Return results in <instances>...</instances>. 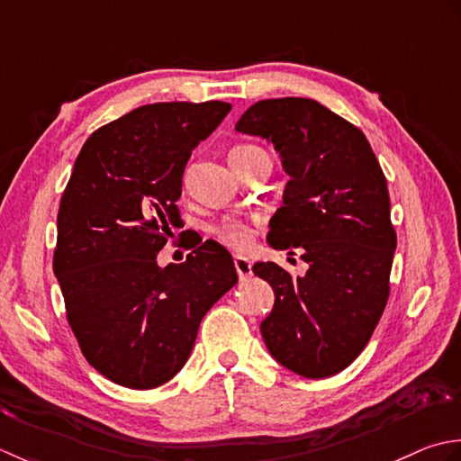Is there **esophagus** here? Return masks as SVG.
Returning <instances> with one entry per match:
<instances>
[{"instance_id": "obj_1", "label": "esophagus", "mask_w": 461, "mask_h": 461, "mask_svg": "<svg viewBox=\"0 0 461 461\" xmlns=\"http://www.w3.org/2000/svg\"><path fill=\"white\" fill-rule=\"evenodd\" d=\"M234 268H237V272H239V278H240V280L249 278V276L252 275V265H250V260H249V258H244V257H234Z\"/></svg>"}]
</instances>
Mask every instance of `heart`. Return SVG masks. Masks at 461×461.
<instances>
[{
	"instance_id": "obj_1",
	"label": "heart",
	"mask_w": 461,
	"mask_h": 461,
	"mask_svg": "<svg viewBox=\"0 0 461 461\" xmlns=\"http://www.w3.org/2000/svg\"><path fill=\"white\" fill-rule=\"evenodd\" d=\"M255 153H265L262 149L258 147H239L234 149L230 158H237V157H249V155H255ZM258 219L255 221H249V219H227L222 221L221 224L214 227V237H217L224 247H229L232 250H247L250 244H252V237H255V230H252V224H257Z\"/></svg>"
}]
</instances>
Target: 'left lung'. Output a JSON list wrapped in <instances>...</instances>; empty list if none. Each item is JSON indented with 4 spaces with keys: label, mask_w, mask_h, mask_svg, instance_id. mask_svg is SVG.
<instances>
[{
    "label": "left lung",
    "mask_w": 461,
    "mask_h": 461,
    "mask_svg": "<svg viewBox=\"0 0 461 461\" xmlns=\"http://www.w3.org/2000/svg\"><path fill=\"white\" fill-rule=\"evenodd\" d=\"M237 131L280 153L290 181L268 242L308 262L304 276L252 267L275 290L262 338L288 370L328 378L358 358L388 303L396 230L386 176L362 131L314 99L258 101Z\"/></svg>",
    "instance_id": "left-lung-1"
}]
</instances>
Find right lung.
Wrapping results in <instances>:
<instances>
[{"label":"right lung","mask_w":461,"mask_h":461,"mask_svg":"<svg viewBox=\"0 0 461 461\" xmlns=\"http://www.w3.org/2000/svg\"><path fill=\"white\" fill-rule=\"evenodd\" d=\"M230 103H153L99 127L75 161L58 212L53 272L86 360L119 386L151 390L189 360L203 316L239 283L206 240L181 265H157L178 229L193 149Z\"/></svg>","instance_id":"1"}]
</instances>
